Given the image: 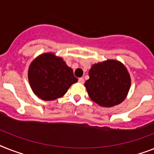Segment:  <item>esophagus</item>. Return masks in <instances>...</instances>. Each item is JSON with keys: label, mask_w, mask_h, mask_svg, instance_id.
Listing matches in <instances>:
<instances>
[{"label": "esophagus", "mask_w": 154, "mask_h": 154, "mask_svg": "<svg viewBox=\"0 0 154 154\" xmlns=\"http://www.w3.org/2000/svg\"><path fill=\"white\" fill-rule=\"evenodd\" d=\"M78 82H79L80 84H84V83H85V80H84L83 77H80L79 79H78Z\"/></svg>", "instance_id": "obj_1"}]
</instances>
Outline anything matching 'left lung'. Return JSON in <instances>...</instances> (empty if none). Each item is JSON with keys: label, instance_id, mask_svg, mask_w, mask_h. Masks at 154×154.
<instances>
[{"label": "left lung", "instance_id": "left-lung-1", "mask_svg": "<svg viewBox=\"0 0 154 154\" xmlns=\"http://www.w3.org/2000/svg\"><path fill=\"white\" fill-rule=\"evenodd\" d=\"M85 83L91 100L102 107H112L124 100L131 87V77L121 62L107 60L92 66Z\"/></svg>", "mask_w": 154, "mask_h": 154}]
</instances>
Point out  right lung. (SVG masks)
<instances>
[{"label": "right lung", "mask_w": 154, "mask_h": 154, "mask_svg": "<svg viewBox=\"0 0 154 154\" xmlns=\"http://www.w3.org/2000/svg\"><path fill=\"white\" fill-rule=\"evenodd\" d=\"M28 80L34 93L43 100L62 97L77 82L73 69L53 54H44L34 60L28 69Z\"/></svg>", "instance_id": "obj_1"}]
</instances>
